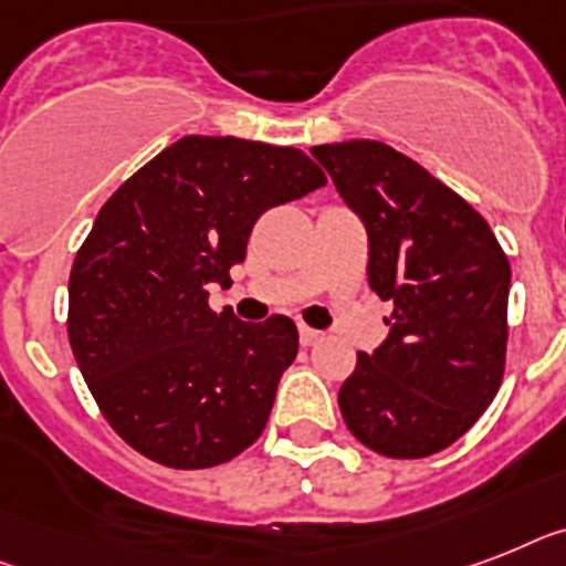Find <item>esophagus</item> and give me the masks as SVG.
<instances>
[{"mask_svg":"<svg viewBox=\"0 0 566 566\" xmlns=\"http://www.w3.org/2000/svg\"><path fill=\"white\" fill-rule=\"evenodd\" d=\"M297 335H301L303 347H315L317 340L324 338V333H317V329H312V326H303V324H301V329H297Z\"/></svg>","mask_w":566,"mask_h":566,"instance_id":"esophagus-1","label":"esophagus"}]
</instances>
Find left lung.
<instances>
[{
    "label": "left lung",
    "mask_w": 566,
    "mask_h": 566,
    "mask_svg": "<svg viewBox=\"0 0 566 566\" xmlns=\"http://www.w3.org/2000/svg\"><path fill=\"white\" fill-rule=\"evenodd\" d=\"M312 156L367 231L370 289L394 301L385 344L358 353L340 385V417L376 454H437L501 387L506 254L478 210L394 147L358 138L312 147Z\"/></svg>",
    "instance_id": "1"
}]
</instances>
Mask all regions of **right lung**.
<instances>
[{
	"mask_svg": "<svg viewBox=\"0 0 566 566\" xmlns=\"http://www.w3.org/2000/svg\"><path fill=\"white\" fill-rule=\"evenodd\" d=\"M294 147L185 135L101 208L69 277V340L124 442L170 469L233 460L263 433L297 326L210 310L269 208L324 188Z\"/></svg>",
	"mask_w": 566,
	"mask_h": 566,
	"instance_id": "right-lung-1",
	"label": "right lung"
}]
</instances>
